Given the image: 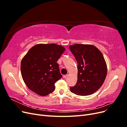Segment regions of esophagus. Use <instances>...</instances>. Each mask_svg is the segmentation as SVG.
<instances>
[{"label": "esophagus", "mask_w": 127, "mask_h": 127, "mask_svg": "<svg viewBox=\"0 0 127 127\" xmlns=\"http://www.w3.org/2000/svg\"><path fill=\"white\" fill-rule=\"evenodd\" d=\"M68 75H64L63 76V77L64 78H66L67 77H68Z\"/></svg>", "instance_id": "1"}]
</instances>
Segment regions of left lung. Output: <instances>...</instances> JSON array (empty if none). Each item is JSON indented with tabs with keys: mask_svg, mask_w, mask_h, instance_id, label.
<instances>
[{
	"mask_svg": "<svg viewBox=\"0 0 127 127\" xmlns=\"http://www.w3.org/2000/svg\"><path fill=\"white\" fill-rule=\"evenodd\" d=\"M69 49L78 63L77 82L70 87L72 93L86 96L101 87L107 75V66L101 52L91 44H75Z\"/></svg>",
	"mask_w": 127,
	"mask_h": 127,
	"instance_id": "obj_1",
	"label": "left lung"
}]
</instances>
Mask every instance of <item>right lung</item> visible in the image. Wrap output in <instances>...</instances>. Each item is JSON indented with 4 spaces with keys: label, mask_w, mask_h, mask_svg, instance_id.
Instances as JSON below:
<instances>
[{
    "label": "right lung",
    "mask_w": 127,
    "mask_h": 127,
    "mask_svg": "<svg viewBox=\"0 0 127 127\" xmlns=\"http://www.w3.org/2000/svg\"><path fill=\"white\" fill-rule=\"evenodd\" d=\"M64 50L54 43L36 44L29 50L22 60L21 71L30 90L42 96L55 91V83L62 78L57 61Z\"/></svg>",
    "instance_id": "add662e5"
}]
</instances>
